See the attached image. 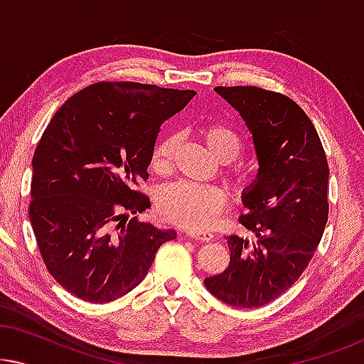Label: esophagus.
Instances as JSON below:
<instances>
[{
    "mask_svg": "<svg viewBox=\"0 0 364 364\" xmlns=\"http://www.w3.org/2000/svg\"><path fill=\"white\" fill-rule=\"evenodd\" d=\"M187 235L193 238V240H198V242H212L213 240V233H208V232H196V230H188Z\"/></svg>",
    "mask_w": 364,
    "mask_h": 364,
    "instance_id": "1",
    "label": "esophagus"
}]
</instances>
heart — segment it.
Listing matches in <instances>:
<instances>
[{
  "instance_id": "heart-1",
  "label": "heart",
  "mask_w": 364,
  "mask_h": 364,
  "mask_svg": "<svg viewBox=\"0 0 364 364\" xmlns=\"http://www.w3.org/2000/svg\"><path fill=\"white\" fill-rule=\"evenodd\" d=\"M202 139L212 156L220 162H230L238 156L242 142L225 124H208L202 129ZM181 144L177 134H167L152 149L151 168L157 176L171 172L173 156ZM230 176L242 178V171ZM227 203V193L218 186H198L191 182H176L164 187L157 197V210L167 222L188 230H205L212 227Z\"/></svg>"
}]
</instances>
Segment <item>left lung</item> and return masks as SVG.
<instances>
[{
	"mask_svg": "<svg viewBox=\"0 0 364 364\" xmlns=\"http://www.w3.org/2000/svg\"><path fill=\"white\" fill-rule=\"evenodd\" d=\"M253 137L258 177L243 192L240 217L255 243L228 235L230 263L205 278L207 290L230 306L258 308L283 295L305 272L328 222V168L320 136L285 94L255 86H218Z\"/></svg>",
	"mask_w": 364,
	"mask_h": 364,
	"instance_id": "1",
	"label": "left lung"
}]
</instances>
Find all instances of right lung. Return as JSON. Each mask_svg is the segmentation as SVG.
Instances as JSON below:
<instances>
[{
  "label": "right lung",
  "mask_w": 364,
  "mask_h": 364,
  "mask_svg": "<svg viewBox=\"0 0 364 364\" xmlns=\"http://www.w3.org/2000/svg\"><path fill=\"white\" fill-rule=\"evenodd\" d=\"M196 91L141 82H96L69 97L44 129L33 157L29 220L44 265L89 303L136 288L176 230L137 218L151 207L141 191L168 117Z\"/></svg>",
  "instance_id": "obj_1"
}]
</instances>
